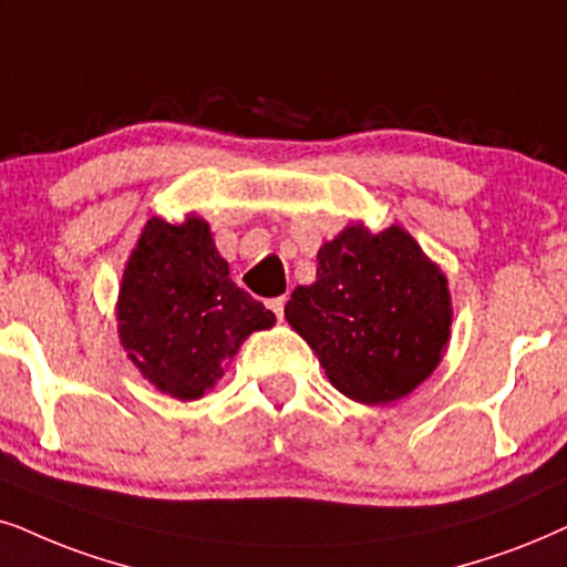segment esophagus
<instances>
[{
	"label": "esophagus",
	"mask_w": 567,
	"mask_h": 567,
	"mask_svg": "<svg viewBox=\"0 0 567 567\" xmlns=\"http://www.w3.org/2000/svg\"><path fill=\"white\" fill-rule=\"evenodd\" d=\"M269 308L277 313V319L282 321V317H285V298H271L269 300Z\"/></svg>",
	"instance_id": "1"
}]
</instances>
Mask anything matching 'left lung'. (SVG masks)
I'll return each mask as SVG.
<instances>
[{
    "instance_id": "left-lung-1",
    "label": "left lung",
    "mask_w": 567,
    "mask_h": 567,
    "mask_svg": "<svg viewBox=\"0 0 567 567\" xmlns=\"http://www.w3.org/2000/svg\"><path fill=\"white\" fill-rule=\"evenodd\" d=\"M285 319L308 342L337 392L361 405L411 395L450 346L447 275L405 227L371 233L350 221L317 254V279L298 285Z\"/></svg>"
}]
</instances>
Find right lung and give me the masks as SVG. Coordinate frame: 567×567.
<instances>
[{
  "label": "right lung",
  "instance_id": "add662e5",
  "mask_svg": "<svg viewBox=\"0 0 567 567\" xmlns=\"http://www.w3.org/2000/svg\"><path fill=\"white\" fill-rule=\"evenodd\" d=\"M120 346L143 379L175 400L214 390L246 337L275 313L230 279L209 221L152 217L127 256L117 292Z\"/></svg>",
  "mask_w": 567,
  "mask_h": 567
}]
</instances>
